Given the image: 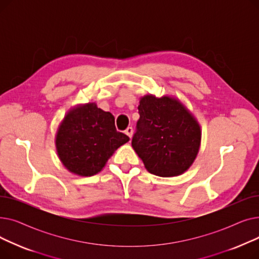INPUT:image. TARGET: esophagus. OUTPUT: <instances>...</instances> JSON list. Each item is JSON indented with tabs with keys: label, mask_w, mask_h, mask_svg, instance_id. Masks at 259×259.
<instances>
[{
	"label": "esophagus",
	"mask_w": 259,
	"mask_h": 259,
	"mask_svg": "<svg viewBox=\"0 0 259 259\" xmlns=\"http://www.w3.org/2000/svg\"><path fill=\"white\" fill-rule=\"evenodd\" d=\"M125 133L131 139V138H132V134H133V128H132V127H128V128L125 130Z\"/></svg>",
	"instance_id": "1"
}]
</instances>
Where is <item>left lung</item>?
<instances>
[{
  "instance_id": "left-lung-1",
  "label": "left lung",
  "mask_w": 259,
  "mask_h": 259,
  "mask_svg": "<svg viewBox=\"0 0 259 259\" xmlns=\"http://www.w3.org/2000/svg\"><path fill=\"white\" fill-rule=\"evenodd\" d=\"M139 113L131 144L148 172L161 178L186 172L196 158L201 140L192 113L178 99L152 94L141 99Z\"/></svg>"
}]
</instances>
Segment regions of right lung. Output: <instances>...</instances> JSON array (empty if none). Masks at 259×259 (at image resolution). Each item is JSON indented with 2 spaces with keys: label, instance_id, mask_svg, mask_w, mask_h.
<instances>
[{
  "label": "right lung",
  "instance_id": "add662e5",
  "mask_svg": "<svg viewBox=\"0 0 259 259\" xmlns=\"http://www.w3.org/2000/svg\"><path fill=\"white\" fill-rule=\"evenodd\" d=\"M127 142V135L116 131L114 116L95 103L71 109L56 137L57 152L63 165L79 176L101 172L116 149Z\"/></svg>",
  "mask_w": 259,
  "mask_h": 259
}]
</instances>
